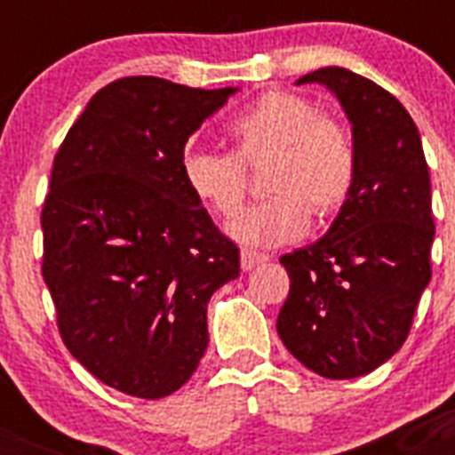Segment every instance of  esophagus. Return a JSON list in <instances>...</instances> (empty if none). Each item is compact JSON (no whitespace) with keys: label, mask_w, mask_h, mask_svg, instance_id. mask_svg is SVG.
<instances>
[{"label":"esophagus","mask_w":455,"mask_h":455,"mask_svg":"<svg viewBox=\"0 0 455 455\" xmlns=\"http://www.w3.org/2000/svg\"><path fill=\"white\" fill-rule=\"evenodd\" d=\"M264 262H268V255H264V252L241 251V268H243V271H252V268L259 267V264Z\"/></svg>","instance_id":"34e87169"}]
</instances>
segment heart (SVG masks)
<instances>
[{
	"instance_id": "b5f03b06",
	"label": "heart",
	"mask_w": 455,
	"mask_h": 455,
	"mask_svg": "<svg viewBox=\"0 0 455 455\" xmlns=\"http://www.w3.org/2000/svg\"><path fill=\"white\" fill-rule=\"evenodd\" d=\"M225 136L232 155L188 148L182 178L212 214L232 219L245 197V166L272 155L263 185L272 196L228 228L243 246L275 248L299 241L309 228V212L328 219L351 196L357 171L351 134L339 120L319 116L299 92H262L230 118Z\"/></svg>"
}]
</instances>
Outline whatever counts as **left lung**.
<instances>
[{"label": "left lung", "instance_id": "1", "mask_svg": "<svg viewBox=\"0 0 455 455\" xmlns=\"http://www.w3.org/2000/svg\"><path fill=\"white\" fill-rule=\"evenodd\" d=\"M357 152L351 196L312 246L280 257L291 287L277 335L300 364L332 380L357 378L403 347L431 283V178L419 132L392 92L347 68H321Z\"/></svg>", "mask_w": 455, "mask_h": 455}]
</instances>
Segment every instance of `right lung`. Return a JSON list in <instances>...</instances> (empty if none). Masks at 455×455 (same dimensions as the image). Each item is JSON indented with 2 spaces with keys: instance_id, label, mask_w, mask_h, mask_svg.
<instances>
[{
  "instance_id": "add662e5",
  "label": "right lung",
  "mask_w": 455,
  "mask_h": 455,
  "mask_svg": "<svg viewBox=\"0 0 455 455\" xmlns=\"http://www.w3.org/2000/svg\"><path fill=\"white\" fill-rule=\"evenodd\" d=\"M235 92L116 79L54 156L40 225L59 332L130 396L162 399L187 383L207 348L209 299L239 277V248L182 178L188 136Z\"/></svg>"
}]
</instances>
